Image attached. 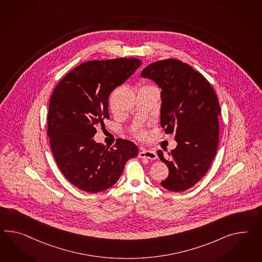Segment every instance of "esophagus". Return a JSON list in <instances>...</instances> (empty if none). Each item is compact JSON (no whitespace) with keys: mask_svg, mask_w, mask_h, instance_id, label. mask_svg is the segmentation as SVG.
<instances>
[{"mask_svg":"<svg viewBox=\"0 0 262 262\" xmlns=\"http://www.w3.org/2000/svg\"><path fill=\"white\" fill-rule=\"evenodd\" d=\"M139 158L141 159H148V160H156L157 159V154L154 151L150 150H141L139 153Z\"/></svg>","mask_w":262,"mask_h":262,"instance_id":"obj_1","label":"esophagus"}]
</instances>
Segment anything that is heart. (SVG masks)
I'll list each match as a JSON object with an SVG mask.
<instances>
[{"label":"heart","instance_id":"heart-1","mask_svg":"<svg viewBox=\"0 0 262 262\" xmlns=\"http://www.w3.org/2000/svg\"><path fill=\"white\" fill-rule=\"evenodd\" d=\"M150 86H153V85H151V84H141V86H140V89H142V88H150ZM135 134L136 136H138V137H142L144 133L141 131V130H139V129H136L135 130Z\"/></svg>","mask_w":262,"mask_h":262}]
</instances>
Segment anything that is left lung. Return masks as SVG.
I'll use <instances>...</instances> for the list:
<instances>
[{
	"label": "left lung",
	"mask_w": 262,
	"mask_h": 262,
	"mask_svg": "<svg viewBox=\"0 0 262 262\" xmlns=\"http://www.w3.org/2000/svg\"><path fill=\"white\" fill-rule=\"evenodd\" d=\"M161 88V125L165 134H174L177 147L166 160L169 168L161 186L183 192L206 174L219 145L221 106L215 90L200 72L177 59L158 60L141 71Z\"/></svg>",
	"instance_id": "1"
}]
</instances>
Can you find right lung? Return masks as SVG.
<instances>
[{
	"label": "right lung",
	"instance_id": "add662e5",
	"mask_svg": "<svg viewBox=\"0 0 262 262\" xmlns=\"http://www.w3.org/2000/svg\"><path fill=\"white\" fill-rule=\"evenodd\" d=\"M136 58L89 60L66 75L54 89L47 113V135L60 172L76 187L99 193L114 185L125 162L139 154L132 141L113 147L97 143L96 125L109 120L108 97L140 68Z\"/></svg>",
	"mask_w": 262,
	"mask_h": 262
}]
</instances>
